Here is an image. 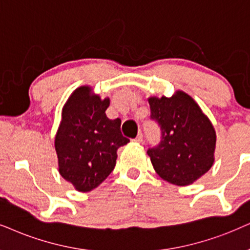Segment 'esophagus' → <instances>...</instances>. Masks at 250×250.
I'll use <instances>...</instances> for the list:
<instances>
[{
  "label": "esophagus",
  "mask_w": 250,
  "mask_h": 250,
  "mask_svg": "<svg viewBox=\"0 0 250 250\" xmlns=\"http://www.w3.org/2000/svg\"><path fill=\"white\" fill-rule=\"evenodd\" d=\"M132 142H135V143H142V142H143V135L138 134L137 137L134 138V140H132Z\"/></svg>",
  "instance_id": "34e87169"
}]
</instances>
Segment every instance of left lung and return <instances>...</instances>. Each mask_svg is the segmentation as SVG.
<instances>
[{
	"instance_id": "8db88e82",
	"label": "left lung",
	"mask_w": 250,
	"mask_h": 250,
	"mask_svg": "<svg viewBox=\"0 0 250 250\" xmlns=\"http://www.w3.org/2000/svg\"><path fill=\"white\" fill-rule=\"evenodd\" d=\"M151 120L159 125L162 140L147 154L157 174L176 186H188L209 170L214 162L216 131L189 94L148 98Z\"/></svg>"
}]
</instances>
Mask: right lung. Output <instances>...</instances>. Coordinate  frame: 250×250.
<instances>
[{"label": "right lung", "mask_w": 250, "mask_h": 250, "mask_svg": "<svg viewBox=\"0 0 250 250\" xmlns=\"http://www.w3.org/2000/svg\"><path fill=\"white\" fill-rule=\"evenodd\" d=\"M109 99L92 94L90 86L76 88L62 108L55 136L61 176L76 190H93L114 169L118 148L129 143L121 134V120H109Z\"/></svg>", "instance_id": "obj_1"}]
</instances>
